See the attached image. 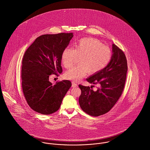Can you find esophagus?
I'll list each match as a JSON object with an SVG mask.
<instances>
[{
    "instance_id": "obj_1",
    "label": "esophagus",
    "mask_w": 150,
    "mask_h": 150,
    "mask_svg": "<svg viewBox=\"0 0 150 150\" xmlns=\"http://www.w3.org/2000/svg\"><path fill=\"white\" fill-rule=\"evenodd\" d=\"M72 87H73V88L78 87V84H76V83H75L74 82H72Z\"/></svg>"
}]
</instances>
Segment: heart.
I'll use <instances>...</instances> for the list:
<instances>
[{
    "mask_svg": "<svg viewBox=\"0 0 150 150\" xmlns=\"http://www.w3.org/2000/svg\"><path fill=\"white\" fill-rule=\"evenodd\" d=\"M77 57H81L79 65L72 67L65 74L67 79L74 81H80L88 72L92 74L104 69L111 59L112 52L98 40L83 38L76 42L75 48L67 47L63 51L61 61L64 67L70 68Z\"/></svg>",
    "mask_w": 150,
    "mask_h": 150,
    "instance_id": "heart-1",
    "label": "heart"
}]
</instances>
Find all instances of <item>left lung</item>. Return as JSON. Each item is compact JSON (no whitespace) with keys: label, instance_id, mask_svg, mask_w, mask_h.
<instances>
[{"label":"left lung","instance_id":"left-lung-1","mask_svg":"<svg viewBox=\"0 0 150 150\" xmlns=\"http://www.w3.org/2000/svg\"><path fill=\"white\" fill-rule=\"evenodd\" d=\"M112 53L108 65L86 79L90 83L100 84L97 91L79 85L81 90L79 105L83 111L92 116H99L110 111L122 95L125 87L127 72L125 54L114 44Z\"/></svg>","mask_w":150,"mask_h":150}]
</instances>
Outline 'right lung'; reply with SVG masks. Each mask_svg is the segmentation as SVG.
<instances>
[{
    "instance_id": "right-lung-1",
    "label": "right lung",
    "mask_w": 150,
    "mask_h": 150,
    "mask_svg": "<svg viewBox=\"0 0 150 150\" xmlns=\"http://www.w3.org/2000/svg\"><path fill=\"white\" fill-rule=\"evenodd\" d=\"M73 36L72 33L42 35L24 53L21 67L23 91L29 106L37 113L50 115L57 112L71 87L68 80L52 85L49 76L62 72V53Z\"/></svg>"
}]
</instances>
